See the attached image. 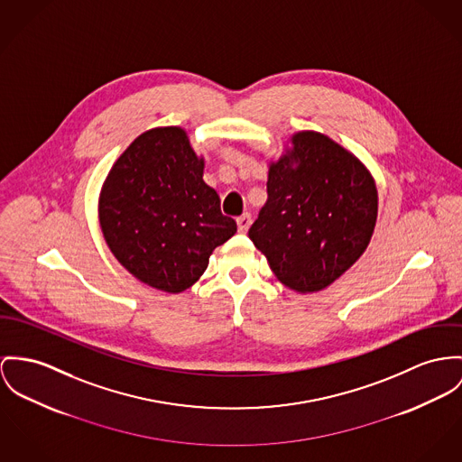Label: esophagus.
Returning a JSON list of instances; mask_svg holds the SVG:
<instances>
[{
	"label": "esophagus",
	"instance_id": "34e87169",
	"mask_svg": "<svg viewBox=\"0 0 462 462\" xmlns=\"http://www.w3.org/2000/svg\"><path fill=\"white\" fill-rule=\"evenodd\" d=\"M249 225H251V214L245 213L237 217V228L241 234L248 232Z\"/></svg>",
	"mask_w": 462,
	"mask_h": 462
}]
</instances>
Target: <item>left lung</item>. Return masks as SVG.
Here are the masks:
<instances>
[{
	"mask_svg": "<svg viewBox=\"0 0 462 462\" xmlns=\"http://www.w3.org/2000/svg\"><path fill=\"white\" fill-rule=\"evenodd\" d=\"M269 199L248 236L274 276L313 293L339 280L369 246L378 217L374 178L354 152L304 130L269 162Z\"/></svg>",
	"mask_w": 462,
	"mask_h": 462,
	"instance_id": "8db88e82",
	"label": "left lung"
}]
</instances>
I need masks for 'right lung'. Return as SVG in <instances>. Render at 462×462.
Here are the masks:
<instances>
[{
	"mask_svg": "<svg viewBox=\"0 0 462 462\" xmlns=\"http://www.w3.org/2000/svg\"><path fill=\"white\" fill-rule=\"evenodd\" d=\"M106 246L139 282L180 293L237 225L204 182V158L180 126L141 134L116 160L98 199Z\"/></svg>",
	"mask_w": 462,
	"mask_h": 462,
	"instance_id": "add662e5",
	"label": "right lung"
}]
</instances>
